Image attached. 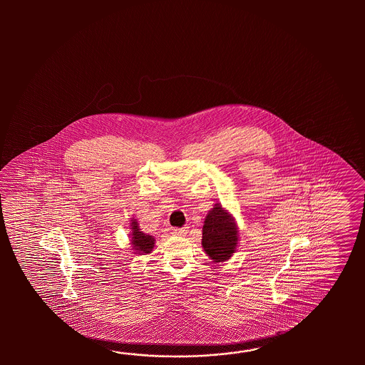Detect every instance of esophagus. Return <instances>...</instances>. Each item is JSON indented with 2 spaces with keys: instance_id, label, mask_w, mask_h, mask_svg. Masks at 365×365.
<instances>
[{
  "instance_id": "34e87169",
  "label": "esophagus",
  "mask_w": 365,
  "mask_h": 365,
  "mask_svg": "<svg viewBox=\"0 0 365 365\" xmlns=\"http://www.w3.org/2000/svg\"><path fill=\"white\" fill-rule=\"evenodd\" d=\"M186 232H187L186 228H176V230H173V233L178 235V236H185Z\"/></svg>"
}]
</instances>
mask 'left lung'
Returning a JSON list of instances; mask_svg holds the SVG:
<instances>
[{
  "label": "left lung",
  "mask_w": 365,
  "mask_h": 365,
  "mask_svg": "<svg viewBox=\"0 0 365 365\" xmlns=\"http://www.w3.org/2000/svg\"><path fill=\"white\" fill-rule=\"evenodd\" d=\"M239 228L232 214L219 202L210 209L202 227V248L214 264L228 261L237 249Z\"/></svg>",
  "instance_id": "obj_1"
}]
</instances>
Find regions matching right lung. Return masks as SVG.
<instances>
[{"mask_svg":"<svg viewBox=\"0 0 365 365\" xmlns=\"http://www.w3.org/2000/svg\"><path fill=\"white\" fill-rule=\"evenodd\" d=\"M130 247L133 249L134 255L143 256V255H150L151 250L155 247V237L142 232L140 228V223L137 222L135 217L130 219Z\"/></svg>","mask_w":365,"mask_h":365,"instance_id":"right-lung-1","label":"right lung"}]
</instances>
